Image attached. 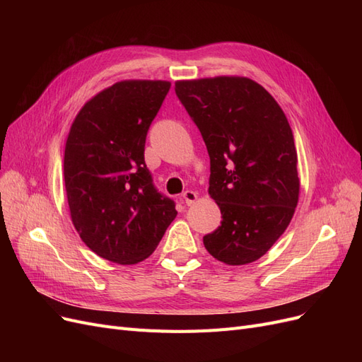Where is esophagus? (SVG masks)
I'll use <instances>...</instances> for the list:
<instances>
[{
    "instance_id": "obj_1",
    "label": "esophagus",
    "mask_w": 362,
    "mask_h": 362,
    "mask_svg": "<svg viewBox=\"0 0 362 362\" xmlns=\"http://www.w3.org/2000/svg\"><path fill=\"white\" fill-rule=\"evenodd\" d=\"M196 199H198V194H196L193 190H185L182 193V201L185 205H192Z\"/></svg>"
}]
</instances>
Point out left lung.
Here are the masks:
<instances>
[{
	"label": "left lung",
	"instance_id": "left-lung-1",
	"mask_svg": "<svg viewBox=\"0 0 362 362\" xmlns=\"http://www.w3.org/2000/svg\"><path fill=\"white\" fill-rule=\"evenodd\" d=\"M175 93L201 131L210 156V189L222 222L204 235L229 266L261 258L286 231L299 198L293 131L258 83L217 76L175 83Z\"/></svg>",
	"mask_w": 362,
	"mask_h": 362
}]
</instances>
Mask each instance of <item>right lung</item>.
Here are the masks:
<instances>
[{"label": "right lung", "instance_id": "right-lung-1", "mask_svg": "<svg viewBox=\"0 0 362 362\" xmlns=\"http://www.w3.org/2000/svg\"><path fill=\"white\" fill-rule=\"evenodd\" d=\"M168 81H120L76 115L64 148L71 217L87 247L117 264L148 258L177 217L145 163L152 120Z\"/></svg>", "mask_w": 362, "mask_h": 362}]
</instances>
